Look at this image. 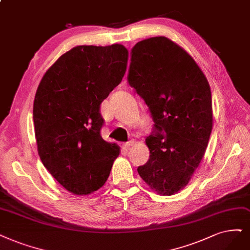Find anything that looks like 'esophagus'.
Masks as SVG:
<instances>
[{
    "label": "esophagus",
    "mask_w": 250,
    "mask_h": 250,
    "mask_svg": "<svg viewBox=\"0 0 250 250\" xmlns=\"http://www.w3.org/2000/svg\"><path fill=\"white\" fill-rule=\"evenodd\" d=\"M134 144H135V141H134V140H131V141H128V142L125 143V144H124V147H125V148H128V147H131V146L134 145Z\"/></svg>",
    "instance_id": "obj_1"
}]
</instances>
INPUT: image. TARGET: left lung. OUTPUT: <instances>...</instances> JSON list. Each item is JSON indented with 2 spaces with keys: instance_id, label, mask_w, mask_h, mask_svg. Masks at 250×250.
Returning a JSON list of instances; mask_svg holds the SVG:
<instances>
[{
  "instance_id": "obj_1",
  "label": "left lung",
  "mask_w": 250,
  "mask_h": 250,
  "mask_svg": "<svg viewBox=\"0 0 250 250\" xmlns=\"http://www.w3.org/2000/svg\"><path fill=\"white\" fill-rule=\"evenodd\" d=\"M128 84L148 106L156 133L145 139L150 159L140 177L161 196L186 188L200 163L213 126L211 90L204 73L181 46L159 36L132 49Z\"/></svg>"
}]
</instances>
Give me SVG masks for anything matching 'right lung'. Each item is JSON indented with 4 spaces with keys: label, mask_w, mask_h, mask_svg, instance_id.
<instances>
[{
    "label": "right lung",
    "mask_w": 250,
    "mask_h": 250,
    "mask_svg": "<svg viewBox=\"0 0 250 250\" xmlns=\"http://www.w3.org/2000/svg\"><path fill=\"white\" fill-rule=\"evenodd\" d=\"M122 44L75 46L46 71L34 101L38 154L61 186L78 196L104 186L120 152L101 136L100 107L125 76Z\"/></svg>",
    "instance_id": "right-lung-1"
}]
</instances>
